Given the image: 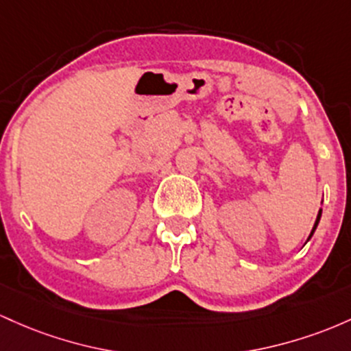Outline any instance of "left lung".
<instances>
[{
    "mask_svg": "<svg viewBox=\"0 0 351 351\" xmlns=\"http://www.w3.org/2000/svg\"><path fill=\"white\" fill-rule=\"evenodd\" d=\"M320 217H322V208H320V210H318L317 220H315V226H313V228H312V232H310V237H312V235H313V232H315V228H317V226H318V222H320ZM310 237H308V239H310Z\"/></svg>",
    "mask_w": 351,
    "mask_h": 351,
    "instance_id": "1",
    "label": "left lung"
}]
</instances>
